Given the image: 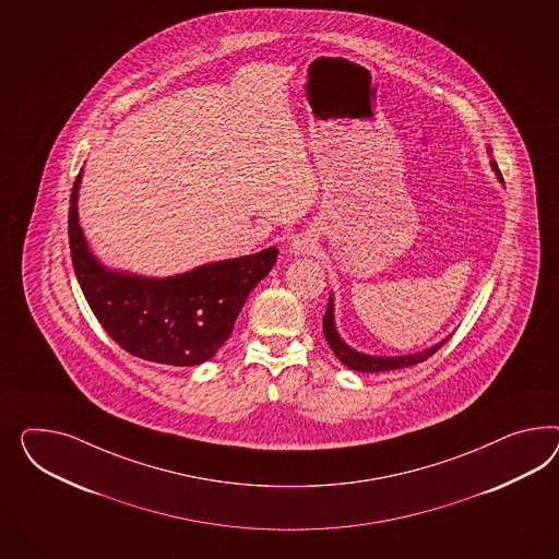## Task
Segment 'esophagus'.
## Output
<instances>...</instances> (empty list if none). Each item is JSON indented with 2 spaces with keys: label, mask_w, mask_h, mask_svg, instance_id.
Returning <instances> with one entry per match:
<instances>
[{
  "label": "esophagus",
  "mask_w": 559,
  "mask_h": 559,
  "mask_svg": "<svg viewBox=\"0 0 559 559\" xmlns=\"http://www.w3.org/2000/svg\"><path fill=\"white\" fill-rule=\"evenodd\" d=\"M316 248H318V241L311 234L297 236L290 243V252H295V254H311Z\"/></svg>",
  "instance_id": "obj_1"
}]
</instances>
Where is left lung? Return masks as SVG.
<instances>
[{"label":"left lung","mask_w":559,"mask_h":559,"mask_svg":"<svg viewBox=\"0 0 559 559\" xmlns=\"http://www.w3.org/2000/svg\"><path fill=\"white\" fill-rule=\"evenodd\" d=\"M492 168L498 175V179L502 181V175L498 170V165L492 160ZM323 333L328 337V344L332 346L333 354L340 358V362L352 368V370H358V372H386V370H396V368H407L413 364L425 362L429 356H433L438 352L439 347L443 346L448 340L439 342L433 347L419 352V354H411V356H394V358H377V356H368V354H360L356 349L346 346L342 342V337L335 332V325H333V299L328 302V311L323 316Z\"/></svg>","instance_id":"left-lung-1"}]
</instances>
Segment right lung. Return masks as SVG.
Here are the masks:
<instances>
[{"mask_svg": "<svg viewBox=\"0 0 559 559\" xmlns=\"http://www.w3.org/2000/svg\"><path fill=\"white\" fill-rule=\"evenodd\" d=\"M81 175L69 207L76 281L93 316L128 354L148 362L197 366L226 344L250 290L271 272L278 250L231 258L168 278L107 271L87 248L76 215Z\"/></svg>", "mask_w": 559, "mask_h": 559, "instance_id": "1", "label": "right lung"}]
</instances>
